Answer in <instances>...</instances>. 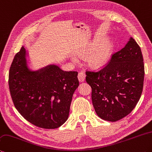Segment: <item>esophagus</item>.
Masks as SVG:
<instances>
[{"label": "esophagus", "instance_id": "1", "mask_svg": "<svg viewBox=\"0 0 152 152\" xmlns=\"http://www.w3.org/2000/svg\"><path fill=\"white\" fill-rule=\"evenodd\" d=\"M78 80L80 82H83L85 80L86 78V74L84 72H80L78 75Z\"/></svg>", "mask_w": 152, "mask_h": 152}]
</instances>
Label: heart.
I'll return each mask as SVG.
<instances>
[{
  "label": "heart",
  "instance_id": "obj_1",
  "mask_svg": "<svg viewBox=\"0 0 152 152\" xmlns=\"http://www.w3.org/2000/svg\"><path fill=\"white\" fill-rule=\"evenodd\" d=\"M99 43L100 40H94L77 52L79 56H83L90 52L86 57V62L93 68L104 66L109 60L114 48L113 42L110 38H106L100 44ZM72 60L75 62L76 58L72 57Z\"/></svg>",
  "mask_w": 152,
  "mask_h": 152
}]
</instances>
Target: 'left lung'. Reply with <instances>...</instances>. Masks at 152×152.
I'll list each match as a JSON object with an SVG mask.
<instances>
[{"label":"left lung","instance_id":"obj_1","mask_svg":"<svg viewBox=\"0 0 152 152\" xmlns=\"http://www.w3.org/2000/svg\"><path fill=\"white\" fill-rule=\"evenodd\" d=\"M86 74L98 116L110 122L122 119L133 110L142 93L144 64L141 48L130 37L106 66Z\"/></svg>","mask_w":152,"mask_h":152}]
</instances>
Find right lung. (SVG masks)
<instances>
[{"instance_id": "right-lung-1", "label": "right lung", "mask_w": 152, "mask_h": 152, "mask_svg": "<svg viewBox=\"0 0 152 152\" xmlns=\"http://www.w3.org/2000/svg\"><path fill=\"white\" fill-rule=\"evenodd\" d=\"M28 51L23 46L9 71L10 92L18 112L33 125L59 128L68 120L74 92L79 86L78 72L64 71L50 64L37 70L30 66Z\"/></svg>"}]
</instances>
